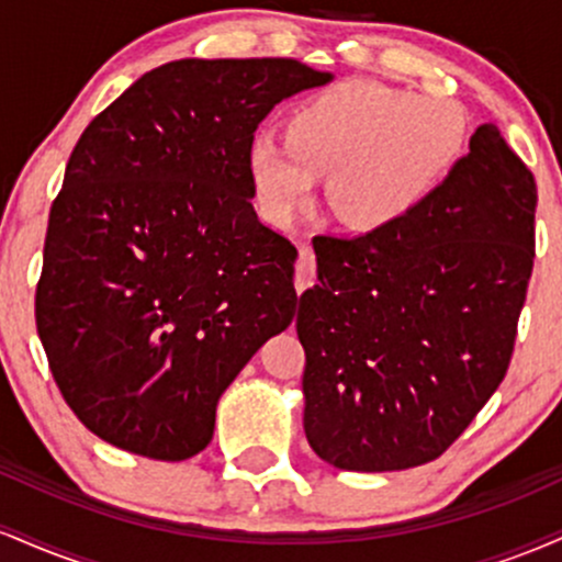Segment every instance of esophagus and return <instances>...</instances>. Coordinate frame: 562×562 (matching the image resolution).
Returning a JSON list of instances; mask_svg holds the SVG:
<instances>
[{
  "instance_id": "1",
  "label": "esophagus",
  "mask_w": 562,
  "mask_h": 562,
  "mask_svg": "<svg viewBox=\"0 0 562 562\" xmlns=\"http://www.w3.org/2000/svg\"><path fill=\"white\" fill-rule=\"evenodd\" d=\"M314 280H317V261H314V250L312 245H301L299 261H295V290H299V295L306 288H312Z\"/></svg>"
}]
</instances>
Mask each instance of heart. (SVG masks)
I'll list each match as a JSON object with an SVG mask.
<instances>
[{"label": "heart", "mask_w": 562, "mask_h": 562, "mask_svg": "<svg viewBox=\"0 0 562 562\" xmlns=\"http://www.w3.org/2000/svg\"><path fill=\"white\" fill-rule=\"evenodd\" d=\"M468 113L451 97L380 81H344L306 97L288 139L259 132L248 145L256 203L272 224L293 222L330 173V205L348 227L391 229L409 218L454 169Z\"/></svg>", "instance_id": "heart-1"}]
</instances>
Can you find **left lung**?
Wrapping results in <instances>:
<instances>
[{
  "mask_svg": "<svg viewBox=\"0 0 562 562\" xmlns=\"http://www.w3.org/2000/svg\"><path fill=\"white\" fill-rule=\"evenodd\" d=\"M537 182L483 124L420 209L391 229L314 237L301 295L303 430L333 468L385 473L447 451L513 357L533 269Z\"/></svg>",
  "mask_w": 562,
  "mask_h": 562,
  "instance_id": "1",
  "label": "left lung"
}]
</instances>
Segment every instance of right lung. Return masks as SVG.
Returning a JSON list of instances; mask_svg holds the SVG:
<instances>
[{
  "mask_svg": "<svg viewBox=\"0 0 562 562\" xmlns=\"http://www.w3.org/2000/svg\"><path fill=\"white\" fill-rule=\"evenodd\" d=\"M290 57L166 63L83 128L49 211L36 327L74 415L179 462L295 317L299 250L259 222L248 145L277 102L325 87Z\"/></svg>",
  "mask_w": 562,
  "mask_h": 562,
  "instance_id": "1",
  "label": "right lung"
}]
</instances>
